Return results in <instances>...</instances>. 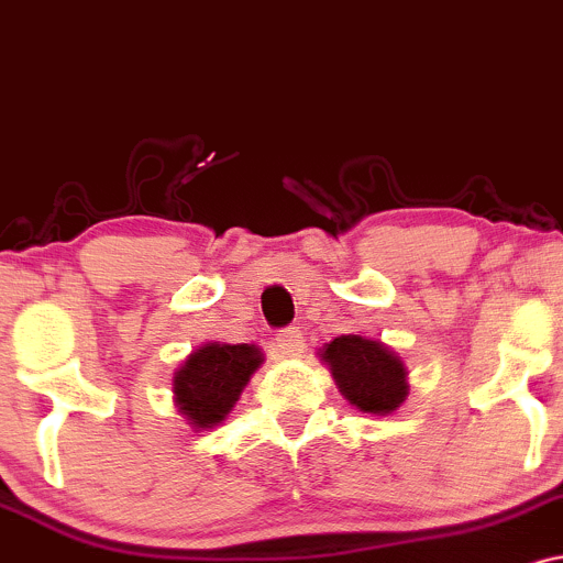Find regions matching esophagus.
<instances>
[{"mask_svg": "<svg viewBox=\"0 0 563 563\" xmlns=\"http://www.w3.org/2000/svg\"><path fill=\"white\" fill-rule=\"evenodd\" d=\"M302 350H306V336L297 327L284 329V332L276 336V353L279 358H300Z\"/></svg>", "mask_w": 563, "mask_h": 563, "instance_id": "obj_1", "label": "esophagus"}]
</instances>
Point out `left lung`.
<instances>
[{
    "label": "left lung",
    "mask_w": 563,
    "mask_h": 563,
    "mask_svg": "<svg viewBox=\"0 0 563 563\" xmlns=\"http://www.w3.org/2000/svg\"><path fill=\"white\" fill-rule=\"evenodd\" d=\"M321 361L332 372L340 393L363 413H393L406 400V366L379 340L342 334L321 347Z\"/></svg>",
    "instance_id": "1"
}]
</instances>
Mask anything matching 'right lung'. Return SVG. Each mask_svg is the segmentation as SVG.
<instances>
[{"label": "right lung", "mask_w": 563, "mask_h": 563, "mask_svg": "<svg viewBox=\"0 0 563 563\" xmlns=\"http://www.w3.org/2000/svg\"><path fill=\"white\" fill-rule=\"evenodd\" d=\"M261 363L263 355L255 345L208 342L197 347L174 376L178 411L197 429L221 424Z\"/></svg>", "instance_id": "1"}]
</instances>
